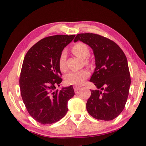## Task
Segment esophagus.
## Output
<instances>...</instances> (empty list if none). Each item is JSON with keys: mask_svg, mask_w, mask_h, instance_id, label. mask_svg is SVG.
Returning a JSON list of instances; mask_svg holds the SVG:
<instances>
[{"mask_svg": "<svg viewBox=\"0 0 146 146\" xmlns=\"http://www.w3.org/2000/svg\"><path fill=\"white\" fill-rule=\"evenodd\" d=\"M81 87L82 86H78V85H75L73 86V88H74V90H75V92H76V93H77L78 92V90H79L81 88Z\"/></svg>", "mask_w": 146, "mask_h": 146, "instance_id": "34e87169", "label": "esophagus"}]
</instances>
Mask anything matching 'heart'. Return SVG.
<instances>
[{
	"mask_svg": "<svg viewBox=\"0 0 146 146\" xmlns=\"http://www.w3.org/2000/svg\"><path fill=\"white\" fill-rule=\"evenodd\" d=\"M73 53L76 56L82 60H85L88 56L90 51L88 46L83 42H78L74 45L71 49ZM66 52L62 51L58 60V65L60 70L61 71H64L66 69ZM89 76V72L86 70H83L78 71H71L65 76V82L70 85H81L85 82V80Z\"/></svg>",
	"mask_w": 146,
	"mask_h": 146,
	"instance_id": "b5f03b06",
	"label": "heart"
}]
</instances>
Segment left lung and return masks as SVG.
I'll return each mask as SVG.
<instances>
[{
	"instance_id": "8db88e82",
	"label": "left lung",
	"mask_w": 146,
	"mask_h": 146,
	"mask_svg": "<svg viewBox=\"0 0 146 146\" xmlns=\"http://www.w3.org/2000/svg\"><path fill=\"white\" fill-rule=\"evenodd\" d=\"M78 41L94 51L95 68L90 82L100 89L91 90L86 110L96 119L113 120L123 110L129 95L131 80L127 58L115 42L102 36L78 34L74 42Z\"/></svg>"
}]
</instances>
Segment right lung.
<instances>
[{"label": "right lung", "mask_w": 146, "mask_h": 146, "mask_svg": "<svg viewBox=\"0 0 146 146\" xmlns=\"http://www.w3.org/2000/svg\"><path fill=\"white\" fill-rule=\"evenodd\" d=\"M75 35H55L40 40L24 58L19 85L30 115L42 124H51L64 117L68 102L75 95L72 85L56 90L62 82L58 60Z\"/></svg>", "instance_id": "obj_1"}]
</instances>
